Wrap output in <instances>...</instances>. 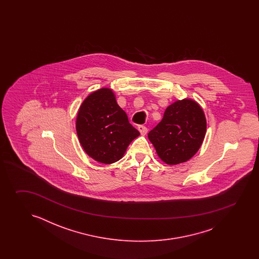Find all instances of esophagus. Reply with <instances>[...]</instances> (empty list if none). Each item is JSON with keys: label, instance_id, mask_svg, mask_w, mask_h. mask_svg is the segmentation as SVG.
<instances>
[{"label": "esophagus", "instance_id": "34e87169", "mask_svg": "<svg viewBox=\"0 0 259 259\" xmlns=\"http://www.w3.org/2000/svg\"><path fill=\"white\" fill-rule=\"evenodd\" d=\"M138 130H139V132H141L142 135H145L147 133V127H145L144 125H140L138 127Z\"/></svg>", "mask_w": 259, "mask_h": 259}]
</instances>
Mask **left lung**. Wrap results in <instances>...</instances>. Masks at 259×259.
Returning <instances> with one entry per match:
<instances>
[{"label": "left lung", "instance_id": "1", "mask_svg": "<svg viewBox=\"0 0 259 259\" xmlns=\"http://www.w3.org/2000/svg\"><path fill=\"white\" fill-rule=\"evenodd\" d=\"M206 132L202 107L192 99L176 101L164 113L162 120L148 133L160 159L178 165L191 159L201 147Z\"/></svg>", "mask_w": 259, "mask_h": 259}]
</instances>
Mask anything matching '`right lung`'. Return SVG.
<instances>
[{"instance_id":"right-lung-1","label":"right lung","mask_w":259,"mask_h":259,"mask_svg":"<svg viewBox=\"0 0 259 259\" xmlns=\"http://www.w3.org/2000/svg\"><path fill=\"white\" fill-rule=\"evenodd\" d=\"M76 130L86 154L103 164L121 159L130 143L140 135L108 88L97 90L83 101Z\"/></svg>"}]
</instances>
